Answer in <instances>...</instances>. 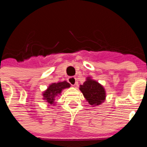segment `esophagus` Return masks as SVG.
Masks as SVG:
<instances>
[{"mask_svg":"<svg viewBox=\"0 0 147 147\" xmlns=\"http://www.w3.org/2000/svg\"><path fill=\"white\" fill-rule=\"evenodd\" d=\"M67 81H68V82H69L71 85H73V86L76 85V79L74 76H71V77H69L68 78V80H67Z\"/></svg>","mask_w":147,"mask_h":147,"instance_id":"34e87169","label":"esophagus"}]
</instances>
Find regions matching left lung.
I'll return each instance as SVG.
<instances>
[{"label":"left lung","instance_id":"8db88e82","mask_svg":"<svg viewBox=\"0 0 147 147\" xmlns=\"http://www.w3.org/2000/svg\"><path fill=\"white\" fill-rule=\"evenodd\" d=\"M80 89L90 105H98L105 99V89L94 80L88 79Z\"/></svg>","mask_w":147,"mask_h":147}]
</instances>
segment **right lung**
<instances>
[{"label":"right lung","mask_w":147,"mask_h":147,"mask_svg":"<svg viewBox=\"0 0 147 147\" xmlns=\"http://www.w3.org/2000/svg\"><path fill=\"white\" fill-rule=\"evenodd\" d=\"M70 84L67 82H62L59 83H53L52 85H51L45 90V93H43V96L45 97V99L49 103L52 104L54 102V97L57 96L58 94L61 93L62 89L65 88H69Z\"/></svg>","instance_id":"obj_1"}]
</instances>
